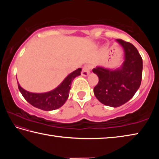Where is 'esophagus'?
<instances>
[{
	"label": "esophagus",
	"instance_id": "34e87169",
	"mask_svg": "<svg viewBox=\"0 0 159 159\" xmlns=\"http://www.w3.org/2000/svg\"><path fill=\"white\" fill-rule=\"evenodd\" d=\"M90 68H91V67H90L89 64H85V65L83 67L82 75L83 76H87L88 75L90 74Z\"/></svg>",
	"mask_w": 159,
	"mask_h": 159
}]
</instances>
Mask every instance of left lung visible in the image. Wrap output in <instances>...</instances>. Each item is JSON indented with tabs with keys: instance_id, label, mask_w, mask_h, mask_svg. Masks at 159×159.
<instances>
[{
	"instance_id": "left-lung-1",
	"label": "left lung",
	"mask_w": 159,
	"mask_h": 159,
	"mask_svg": "<svg viewBox=\"0 0 159 159\" xmlns=\"http://www.w3.org/2000/svg\"><path fill=\"white\" fill-rule=\"evenodd\" d=\"M124 50V61L114 70L97 66L93 69L99 78L94 94L104 105L118 107L133 98L139 89L142 77V59L130 43L116 39Z\"/></svg>"
}]
</instances>
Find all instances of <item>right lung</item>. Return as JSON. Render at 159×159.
<instances>
[{
    "label": "right lung",
    "instance_id": "add662e5",
    "mask_svg": "<svg viewBox=\"0 0 159 159\" xmlns=\"http://www.w3.org/2000/svg\"><path fill=\"white\" fill-rule=\"evenodd\" d=\"M81 68H79L67 76L55 89L44 93H34L25 90L18 83V88L21 95L29 104L44 111H52L59 109L65 103L69 95L71 83L80 75Z\"/></svg>",
    "mask_w": 159,
    "mask_h": 159
}]
</instances>
